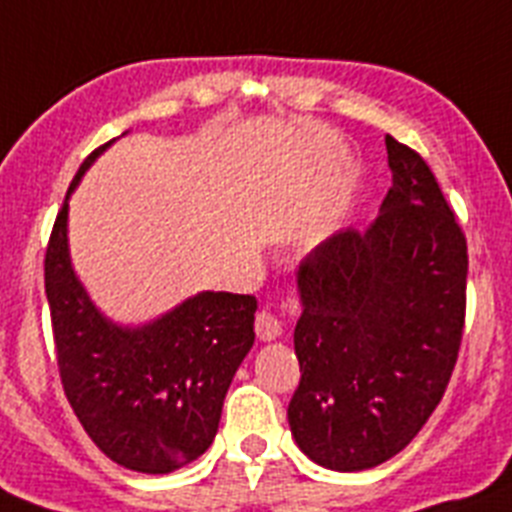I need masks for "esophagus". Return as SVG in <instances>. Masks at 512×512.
<instances>
[{"mask_svg":"<svg viewBox=\"0 0 512 512\" xmlns=\"http://www.w3.org/2000/svg\"><path fill=\"white\" fill-rule=\"evenodd\" d=\"M255 332L262 342H270L281 335V322H278L270 311H260L255 319Z\"/></svg>","mask_w":512,"mask_h":512,"instance_id":"1","label":"esophagus"}]
</instances>
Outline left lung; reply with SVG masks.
Masks as SVG:
<instances>
[{
	"instance_id": "left-lung-1",
	"label": "left lung",
	"mask_w": 512,
	"mask_h": 512,
	"mask_svg": "<svg viewBox=\"0 0 512 512\" xmlns=\"http://www.w3.org/2000/svg\"><path fill=\"white\" fill-rule=\"evenodd\" d=\"M386 154L391 188L376 221L332 234L296 270L301 381L288 425L332 471L384 464L420 433L464 332V231L417 151L386 136Z\"/></svg>"
}]
</instances>
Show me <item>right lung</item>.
<instances>
[{"mask_svg":"<svg viewBox=\"0 0 512 512\" xmlns=\"http://www.w3.org/2000/svg\"><path fill=\"white\" fill-rule=\"evenodd\" d=\"M110 144L79 167L46 250L56 361L71 410L110 461L170 474L216 438L226 391L255 342L257 301L201 291L139 327L97 309L71 265L69 198Z\"/></svg>","mask_w":512,"mask_h":512,"instance_id":"add662e5","label":"right lung"}]
</instances>
